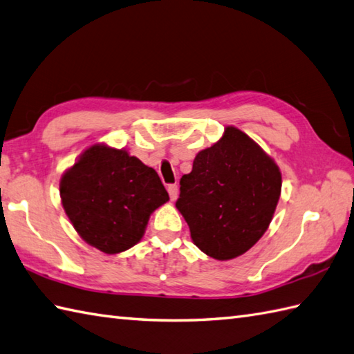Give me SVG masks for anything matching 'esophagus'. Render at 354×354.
<instances>
[{
    "instance_id": "34e87169",
    "label": "esophagus",
    "mask_w": 354,
    "mask_h": 354,
    "mask_svg": "<svg viewBox=\"0 0 354 354\" xmlns=\"http://www.w3.org/2000/svg\"><path fill=\"white\" fill-rule=\"evenodd\" d=\"M168 194H169L171 201H176L177 197H178V187H177V185H169L168 186Z\"/></svg>"
}]
</instances>
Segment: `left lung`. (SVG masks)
Instances as JSON below:
<instances>
[{"label":"left lung","mask_w":354,"mask_h":354,"mask_svg":"<svg viewBox=\"0 0 354 354\" xmlns=\"http://www.w3.org/2000/svg\"><path fill=\"white\" fill-rule=\"evenodd\" d=\"M280 192L276 160L247 133L227 125L180 180L176 207L204 254L230 261L247 253L268 230Z\"/></svg>","instance_id":"1"}]
</instances>
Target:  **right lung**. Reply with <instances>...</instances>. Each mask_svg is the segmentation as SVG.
I'll use <instances>...</instances> for the list:
<instances>
[{
	"mask_svg": "<svg viewBox=\"0 0 354 354\" xmlns=\"http://www.w3.org/2000/svg\"><path fill=\"white\" fill-rule=\"evenodd\" d=\"M60 200L80 238L106 254L142 239L153 212L169 200L157 172L125 148L93 144L60 178Z\"/></svg>",
	"mask_w": 354,
	"mask_h": 354,
	"instance_id": "1",
	"label": "right lung"
}]
</instances>
